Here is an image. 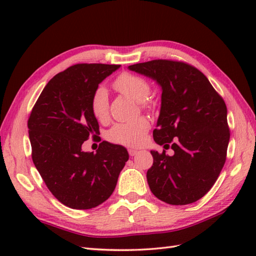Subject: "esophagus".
Segmentation results:
<instances>
[{
	"label": "esophagus",
	"instance_id": "34e87169",
	"mask_svg": "<svg viewBox=\"0 0 256 256\" xmlns=\"http://www.w3.org/2000/svg\"><path fill=\"white\" fill-rule=\"evenodd\" d=\"M138 153V150H132V148H130L128 150V154H130V156H135Z\"/></svg>",
	"mask_w": 256,
	"mask_h": 256
}]
</instances>
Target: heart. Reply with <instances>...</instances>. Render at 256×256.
Masks as SVG:
<instances>
[{
    "label": "heart",
    "mask_w": 256,
    "mask_h": 256,
    "mask_svg": "<svg viewBox=\"0 0 256 256\" xmlns=\"http://www.w3.org/2000/svg\"><path fill=\"white\" fill-rule=\"evenodd\" d=\"M114 89L121 94L132 98L133 100L140 102L143 108L148 106L145 101L150 94V86L144 78L136 74L123 72L113 81ZM91 112L98 121H106L108 116V94L106 88L99 86L94 90L91 96ZM150 128V122L145 118L130 122L118 123L108 131V138L114 143L125 146H140L142 145L146 132Z\"/></svg>",
    "instance_id": "1"
}]
</instances>
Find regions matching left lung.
Segmentation results:
<instances>
[{"instance_id":"left-lung-1","label":"left lung","mask_w":256,"mask_h":256,"mask_svg":"<svg viewBox=\"0 0 256 256\" xmlns=\"http://www.w3.org/2000/svg\"><path fill=\"white\" fill-rule=\"evenodd\" d=\"M128 69L162 86V106L154 140L174 150H150L146 174L150 192L166 204L184 206L214 186L226 158L230 140L226 106L206 76L182 62L156 59Z\"/></svg>"}]
</instances>
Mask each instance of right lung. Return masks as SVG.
I'll use <instances>...</instances> for the list:
<instances>
[{"mask_svg":"<svg viewBox=\"0 0 256 256\" xmlns=\"http://www.w3.org/2000/svg\"><path fill=\"white\" fill-rule=\"evenodd\" d=\"M120 64H77L50 80L27 122L32 158L47 188L64 206L86 210L101 204L116 189L128 160L126 148L100 143L96 153L84 152L99 123L91 112V96Z\"/></svg>","mask_w":256,"mask_h":256,"instance_id":"1","label":"right lung"}]
</instances>
